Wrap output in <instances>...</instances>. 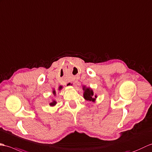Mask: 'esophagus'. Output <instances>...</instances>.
<instances>
[{
    "mask_svg": "<svg viewBox=\"0 0 152 152\" xmlns=\"http://www.w3.org/2000/svg\"><path fill=\"white\" fill-rule=\"evenodd\" d=\"M73 85H74V83H73Z\"/></svg>",
    "mask_w": 152,
    "mask_h": 152,
    "instance_id": "esophagus-1",
    "label": "esophagus"
}]
</instances>
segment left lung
Instances as JSON below:
<instances>
[{
  "label": "left lung",
  "mask_w": 152,
  "mask_h": 152,
  "mask_svg": "<svg viewBox=\"0 0 152 152\" xmlns=\"http://www.w3.org/2000/svg\"><path fill=\"white\" fill-rule=\"evenodd\" d=\"M83 90H84V94H83L84 98L87 101L95 102L96 99L97 98V96L94 95L93 90L91 88H86L85 86H83Z\"/></svg>",
  "instance_id": "8db88e82"
}]
</instances>
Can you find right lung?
<instances>
[{
    "mask_svg": "<svg viewBox=\"0 0 152 152\" xmlns=\"http://www.w3.org/2000/svg\"><path fill=\"white\" fill-rule=\"evenodd\" d=\"M62 88V86H59V88H58V90H61ZM53 93L54 95H56V91H55V90H53ZM56 104V101H55V100H53V102H51V103H49L50 106H51V107L55 106Z\"/></svg>",
    "mask_w": 152,
    "mask_h": 152,
    "instance_id": "add662e5",
    "label": "right lung"
}]
</instances>
